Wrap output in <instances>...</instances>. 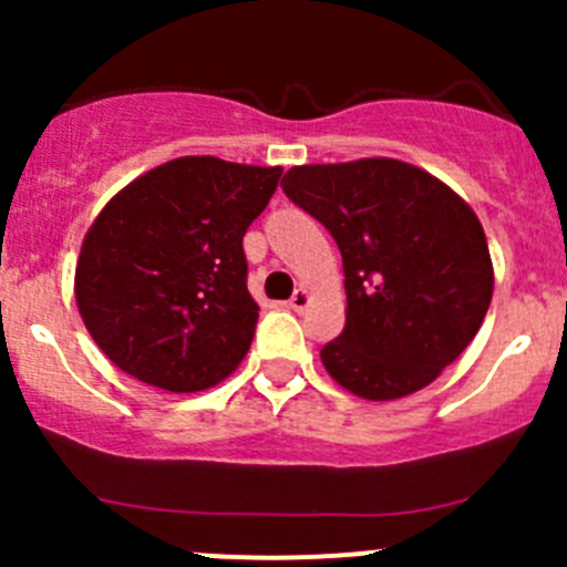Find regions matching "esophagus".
Here are the masks:
<instances>
[{
    "instance_id": "esophagus-1",
    "label": "esophagus",
    "mask_w": 567,
    "mask_h": 567,
    "mask_svg": "<svg viewBox=\"0 0 567 567\" xmlns=\"http://www.w3.org/2000/svg\"><path fill=\"white\" fill-rule=\"evenodd\" d=\"M309 303H312V295H309L307 289H295L292 300H289V309H295V312H303Z\"/></svg>"
}]
</instances>
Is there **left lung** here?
I'll return each instance as SVG.
<instances>
[{
	"instance_id": "obj_1",
	"label": "left lung",
	"mask_w": 567,
	"mask_h": 567,
	"mask_svg": "<svg viewBox=\"0 0 567 567\" xmlns=\"http://www.w3.org/2000/svg\"><path fill=\"white\" fill-rule=\"evenodd\" d=\"M280 187L343 258L346 327L320 349L329 378L378 403L434 383L474 340L494 295L474 209L398 158L303 164Z\"/></svg>"
}]
</instances>
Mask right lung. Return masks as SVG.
Here are the masks:
<instances>
[{
  "label": "right lung",
  "instance_id": "obj_1",
  "mask_svg": "<svg viewBox=\"0 0 567 567\" xmlns=\"http://www.w3.org/2000/svg\"><path fill=\"white\" fill-rule=\"evenodd\" d=\"M280 167L182 155L104 204L76 260V307L122 372L164 392H204L238 369L258 303L244 235Z\"/></svg>",
  "mask_w": 567,
  "mask_h": 567
}]
</instances>
